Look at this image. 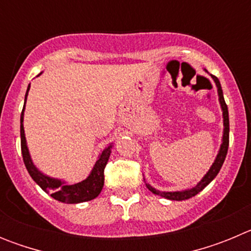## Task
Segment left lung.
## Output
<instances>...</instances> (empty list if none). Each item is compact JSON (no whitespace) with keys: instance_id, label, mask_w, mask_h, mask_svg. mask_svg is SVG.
I'll return each mask as SVG.
<instances>
[{"instance_id":"left-lung-1","label":"left lung","mask_w":251,"mask_h":251,"mask_svg":"<svg viewBox=\"0 0 251 251\" xmlns=\"http://www.w3.org/2000/svg\"><path fill=\"white\" fill-rule=\"evenodd\" d=\"M212 76V75H211ZM215 84L217 86V94H219V101H220L221 109H223V118H224V133H223V143L220 146V150L217 153L216 158H215L214 163L210 167V170L207 171V174L202 177L200 182L197 183L196 186H194L192 188H188V190H183V191H175V192H166V191H158L154 187L150 185V183H146L147 188L151 192H153L154 195H158V196L165 197L168 200H176V201H182L187 200V199H191L195 195H197L199 192H201L208 183L211 182L212 179L217 176V174L220 172L221 166H223L224 161L226 158V154H227V148H229V110H227V105L225 103V99H224L223 89H221L220 81L216 76H212Z\"/></svg>"}]
</instances>
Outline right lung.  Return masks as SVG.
I'll return each instance as SVG.
<instances>
[{"mask_svg": "<svg viewBox=\"0 0 251 251\" xmlns=\"http://www.w3.org/2000/svg\"><path fill=\"white\" fill-rule=\"evenodd\" d=\"M28 90H30V85H28L27 92H26L25 95V103ZM24 110H25V105H24V109H22L21 113V126H20L22 158H24V163H25L26 168H27L28 174H30V176L32 177L35 182L43 188L44 191L50 194L52 199L60 201V202L79 203L90 201L95 199V197H98V195L100 194L101 188L104 186V168H105L106 162H108L110 153H112V145L105 147V150L99 154L98 159L95 162L94 167H93L89 176L86 177L85 179H83L81 182L69 185L65 181L46 176L41 171L37 170L36 166L32 163L27 145H26L25 129H24Z\"/></svg>", "mask_w": 251, "mask_h": 251, "instance_id": "obj_1", "label": "right lung"}]
</instances>
